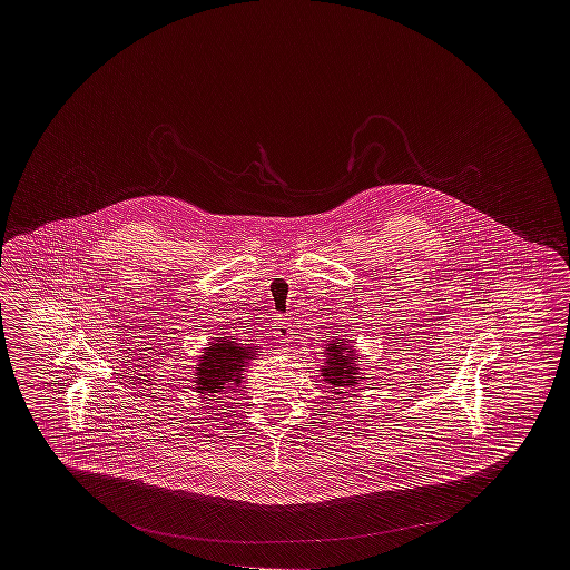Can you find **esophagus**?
Listing matches in <instances>:
<instances>
[{"instance_id": "34e87169", "label": "esophagus", "mask_w": 570, "mask_h": 570, "mask_svg": "<svg viewBox=\"0 0 570 570\" xmlns=\"http://www.w3.org/2000/svg\"><path fill=\"white\" fill-rule=\"evenodd\" d=\"M273 333H275V337H277L282 344H286V342H291V337H293V335H291V333H293V326H291L288 321H282V318H279Z\"/></svg>"}]
</instances>
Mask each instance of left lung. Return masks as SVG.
Here are the masks:
<instances>
[{"label":"left lung","mask_w":570,"mask_h":570,"mask_svg":"<svg viewBox=\"0 0 570 570\" xmlns=\"http://www.w3.org/2000/svg\"><path fill=\"white\" fill-rule=\"evenodd\" d=\"M323 354H325V363L321 365V376L333 389L335 395L348 393V389H354L363 376L356 363V358H361L356 354V348L346 340L333 337L328 344H325Z\"/></svg>","instance_id":"8db88e82"}]
</instances>
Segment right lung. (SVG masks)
Here are the masks:
<instances>
[{"label":"right lung","mask_w":570,"mask_h":570,"mask_svg":"<svg viewBox=\"0 0 570 570\" xmlns=\"http://www.w3.org/2000/svg\"><path fill=\"white\" fill-rule=\"evenodd\" d=\"M261 346L254 340L237 337H214L194 365V391L205 400V395L228 393L242 384L245 367L258 356Z\"/></svg>","instance_id":"1"}]
</instances>
